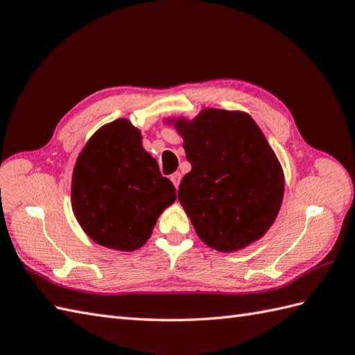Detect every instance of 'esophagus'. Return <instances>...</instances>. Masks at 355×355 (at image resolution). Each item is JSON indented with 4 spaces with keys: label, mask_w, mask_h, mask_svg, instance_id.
<instances>
[{
    "label": "esophagus",
    "mask_w": 355,
    "mask_h": 355,
    "mask_svg": "<svg viewBox=\"0 0 355 355\" xmlns=\"http://www.w3.org/2000/svg\"><path fill=\"white\" fill-rule=\"evenodd\" d=\"M171 181H172V183H174L175 187H178L180 186V181H181V174H180V172H174V174L171 175Z\"/></svg>",
    "instance_id": "obj_1"
}]
</instances>
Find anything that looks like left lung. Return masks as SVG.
<instances>
[{
  "instance_id": "8db88e82",
  "label": "left lung",
  "mask_w": 355,
  "mask_h": 355,
  "mask_svg": "<svg viewBox=\"0 0 355 355\" xmlns=\"http://www.w3.org/2000/svg\"><path fill=\"white\" fill-rule=\"evenodd\" d=\"M186 159L178 200L210 248H245L274 224L284 193L283 169L257 123L246 113L202 110L178 119Z\"/></svg>"
}]
</instances>
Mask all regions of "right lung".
Listing matches in <instances>:
<instances>
[{
	"label": "right lung",
	"instance_id": "obj_1",
	"mask_svg": "<svg viewBox=\"0 0 355 355\" xmlns=\"http://www.w3.org/2000/svg\"><path fill=\"white\" fill-rule=\"evenodd\" d=\"M175 200L174 184L162 177L140 131L127 119L98 130L73 168V215L86 234L107 248H140Z\"/></svg>",
	"mask_w": 355,
	"mask_h": 355
}]
</instances>
